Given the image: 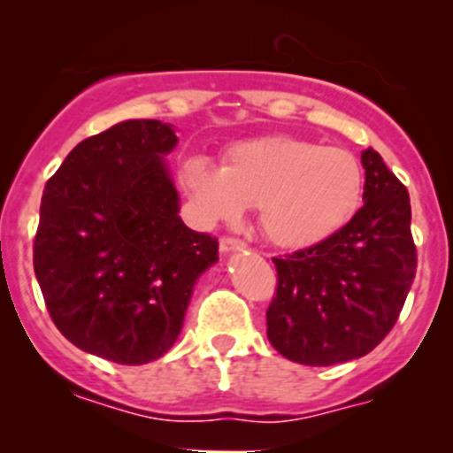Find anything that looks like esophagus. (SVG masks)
I'll list each match as a JSON object with an SVG mask.
<instances>
[{
  "instance_id": "1",
  "label": "esophagus",
  "mask_w": 453,
  "mask_h": 453,
  "mask_svg": "<svg viewBox=\"0 0 453 453\" xmlns=\"http://www.w3.org/2000/svg\"><path fill=\"white\" fill-rule=\"evenodd\" d=\"M219 248H221L223 254H227V252H236V250H243L245 243L241 239H236V236H223Z\"/></svg>"
}]
</instances>
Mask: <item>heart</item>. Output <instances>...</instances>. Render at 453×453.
I'll use <instances>...</instances> for the list:
<instances>
[{
    "label": "heart",
    "instance_id": "1",
    "mask_svg": "<svg viewBox=\"0 0 453 453\" xmlns=\"http://www.w3.org/2000/svg\"><path fill=\"white\" fill-rule=\"evenodd\" d=\"M181 181L205 221H234L248 205L258 210V227L269 243L307 250L355 217L366 180L353 150L267 135L230 146L223 166L188 159Z\"/></svg>",
    "mask_w": 453,
    "mask_h": 453
}]
</instances>
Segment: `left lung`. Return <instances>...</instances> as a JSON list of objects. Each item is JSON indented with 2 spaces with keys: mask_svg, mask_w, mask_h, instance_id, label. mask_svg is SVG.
Wrapping results in <instances>:
<instances>
[{
  "mask_svg": "<svg viewBox=\"0 0 453 453\" xmlns=\"http://www.w3.org/2000/svg\"><path fill=\"white\" fill-rule=\"evenodd\" d=\"M366 203L313 248L273 258L267 337L282 357L333 366L368 355L399 319L417 273L408 188L374 149L362 150Z\"/></svg>",
  "mask_w": 453,
  "mask_h": 453,
  "instance_id": "8db88e82",
  "label": "left lung"
}]
</instances>
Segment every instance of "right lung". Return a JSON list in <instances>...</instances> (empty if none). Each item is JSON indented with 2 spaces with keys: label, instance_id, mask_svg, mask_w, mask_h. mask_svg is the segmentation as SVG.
I'll return each instance as SVG.
<instances>
[{
  "label": "right lung",
  "instance_id": "obj_1",
  "mask_svg": "<svg viewBox=\"0 0 453 453\" xmlns=\"http://www.w3.org/2000/svg\"><path fill=\"white\" fill-rule=\"evenodd\" d=\"M171 125L127 120L76 144L41 197L35 273L58 331L81 350L140 366L180 337L219 241L180 219L162 155Z\"/></svg>",
  "mask_w": 453,
  "mask_h": 453
}]
</instances>
